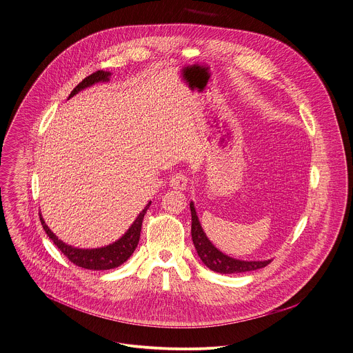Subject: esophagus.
Instances as JSON below:
<instances>
[{"label": "esophagus", "mask_w": 353, "mask_h": 353, "mask_svg": "<svg viewBox=\"0 0 353 353\" xmlns=\"http://www.w3.org/2000/svg\"><path fill=\"white\" fill-rule=\"evenodd\" d=\"M188 185V179L184 173H176L170 177V187L173 190H180V191H184Z\"/></svg>", "instance_id": "esophagus-1"}]
</instances>
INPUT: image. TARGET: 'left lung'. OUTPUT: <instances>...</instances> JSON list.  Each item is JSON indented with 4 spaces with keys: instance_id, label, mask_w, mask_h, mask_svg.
Masks as SVG:
<instances>
[{
    "instance_id": "1",
    "label": "left lung",
    "mask_w": 353,
    "mask_h": 353,
    "mask_svg": "<svg viewBox=\"0 0 353 353\" xmlns=\"http://www.w3.org/2000/svg\"><path fill=\"white\" fill-rule=\"evenodd\" d=\"M190 208L192 215L191 234H192V241L195 245L197 256L200 257L203 264L211 271L218 274H241V272H249V271L264 268L272 261V259L264 260V261H245V260H238L225 254L218 248H215V245L204 233L201 223L199 221V216L196 214L194 201L190 203Z\"/></svg>"
}]
</instances>
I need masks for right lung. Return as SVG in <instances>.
<instances>
[{
	"mask_svg": "<svg viewBox=\"0 0 353 353\" xmlns=\"http://www.w3.org/2000/svg\"><path fill=\"white\" fill-rule=\"evenodd\" d=\"M111 77L110 72L99 70L89 77L82 79L79 85L73 89L69 99L77 94L81 90L97 83V82H108ZM152 201L146 204V207L139 212L137 219L132 222V225L128 228V230L121 235L115 242L101 246V248H93V249H81L74 248L72 245L65 243L62 239H59L54 234L50 228L46 225L41 212H40V222L46 232V234L50 236V239L58 246V249L76 265L85 270H93V271H105V270H114L119 265H121L124 261L130 259V256L134 253L135 248L138 246L139 236H141V229H142V221L149 210Z\"/></svg>",
	"mask_w": 353,
	"mask_h": 353,
	"instance_id": "1",
	"label": "right lung"
}]
</instances>
